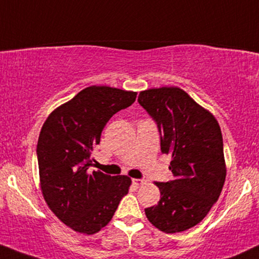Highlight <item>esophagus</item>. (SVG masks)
I'll return each instance as SVG.
<instances>
[{"mask_svg":"<svg viewBox=\"0 0 259 259\" xmlns=\"http://www.w3.org/2000/svg\"><path fill=\"white\" fill-rule=\"evenodd\" d=\"M146 180L143 179H133V185L135 187H141L142 185H145Z\"/></svg>","mask_w":259,"mask_h":259,"instance_id":"esophagus-1","label":"esophagus"}]
</instances>
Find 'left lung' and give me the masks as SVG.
I'll list each match as a JSON object with an SVG mask.
<instances>
[{
	"label": "left lung",
	"instance_id": "1",
	"mask_svg": "<svg viewBox=\"0 0 259 259\" xmlns=\"http://www.w3.org/2000/svg\"><path fill=\"white\" fill-rule=\"evenodd\" d=\"M138 101L157 124L161 153L172 155L174 179L155 182L160 200L145 213L161 232H183L202 221L222 192L226 163L221 127L210 112L176 87L145 90Z\"/></svg>",
	"mask_w": 259,
	"mask_h": 259
}]
</instances>
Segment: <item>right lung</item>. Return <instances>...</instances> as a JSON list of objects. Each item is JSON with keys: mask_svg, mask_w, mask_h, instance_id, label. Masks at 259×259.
<instances>
[{"mask_svg": "<svg viewBox=\"0 0 259 259\" xmlns=\"http://www.w3.org/2000/svg\"><path fill=\"white\" fill-rule=\"evenodd\" d=\"M138 93L88 87L47 118L37 143L40 188L55 216L83 234H95L113 217L132 180L90 171L92 155L110 118Z\"/></svg>", "mask_w": 259, "mask_h": 259, "instance_id": "add662e5", "label": "right lung"}]
</instances>
